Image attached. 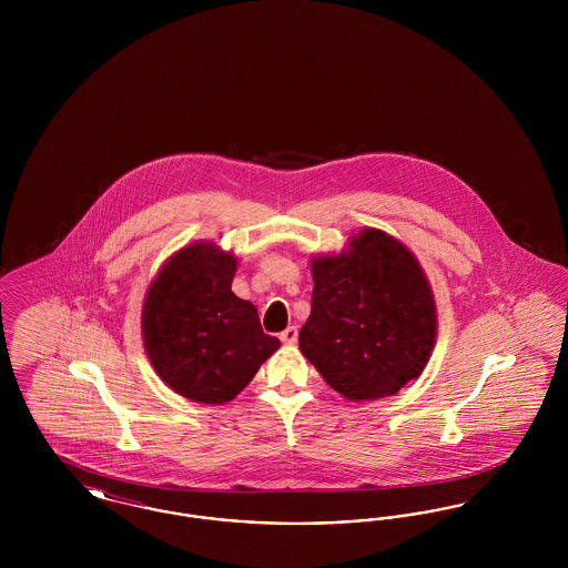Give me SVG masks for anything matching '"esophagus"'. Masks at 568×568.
Segmentation results:
<instances>
[{
  "label": "esophagus",
  "instance_id": "obj_1",
  "mask_svg": "<svg viewBox=\"0 0 568 568\" xmlns=\"http://www.w3.org/2000/svg\"><path fill=\"white\" fill-rule=\"evenodd\" d=\"M285 345H294L297 341V327L296 325H290V327H285L283 332H281V336H278Z\"/></svg>",
  "mask_w": 568,
  "mask_h": 568
}]
</instances>
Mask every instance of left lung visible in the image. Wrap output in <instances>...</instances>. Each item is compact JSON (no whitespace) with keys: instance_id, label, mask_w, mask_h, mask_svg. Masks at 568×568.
I'll return each instance as SVG.
<instances>
[{"instance_id":"1","label":"left lung","mask_w":568,"mask_h":568,"mask_svg":"<svg viewBox=\"0 0 568 568\" xmlns=\"http://www.w3.org/2000/svg\"><path fill=\"white\" fill-rule=\"evenodd\" d=\"M311 315L300 352L347 400L394 396L426 368L436 341L433 287L394 236L366 227L338 255L311 260Z\"/></svg>"}]
</instances>
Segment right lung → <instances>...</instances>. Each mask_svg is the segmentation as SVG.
Returning <instances> with one entry per match:
<instances>
[{"label":"right lung","mask_w":568,"mask_h":568,"mask_svg":"<svg viewBox=\"0 0 568 568\" xmlns=\"http://www.w3.org/2000/svg\"><path fill=\"white\" fill-rule=\"evenodd\" d=\"M236 264L215 243L183 246L144 296V352L163 383L195 403H230L281 347L232 292Z\"/></svg>","instance_id":"obj_1"}]
</instances>
